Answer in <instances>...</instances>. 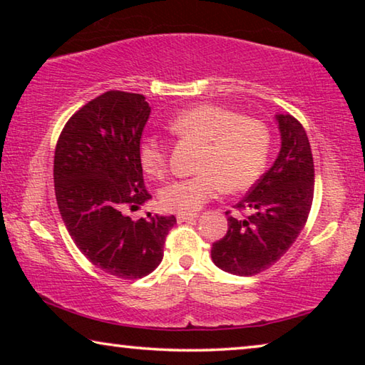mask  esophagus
I'll list each match as a JSON object with an SVG mask.
<instances>
[{
  "label": "esophagus",
  "instance_id": "34e87169",
  "mask_svg": "<svg viewBox=\"0 0 365 365\" xmlns=\"http://www.w3.org/2000/svg\"><path fill=\"white\" fill-rule=\"evenodd\" d=\"M195 220H196L195 214H178L177 215L178 224H183V222H195Z\"/></svg>",
  "mask_w": 365,
  "mask_h": 365
}]
</instances>
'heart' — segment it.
Masks as SVG:
<instances>
[{
    "instance_id": "obj_1",
    "label": "heart",
    "mask_w": 365,
    "mask_h": 365,
    "mask_svg": "<svg viewBox=\"0 0 365 365\" xmlns=\"http://www.w3.org/2000/svg\"><path fill=\"white\" fill-rule=\"evenodd\" d=\"M170 133L201 143L197 175L175 180L160 190L164 211L195 214L224 188H250L267 164L270 130L262 120L243 117L220 104L201 103L190 106L168 123ZM138 160L146 175L160 178L168 170V146L146 137L140 141Z\"/></svg>"
}]
</instances>
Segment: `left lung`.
<instances>
[{"mask_svg":"<svg viewBox=\"0 0 365 365\" xmlns=\"http://www.w3.org/2000/svg\"><path fill=\"white\" fill-rule=\"evenodd\" d=\"M282 148L272 168L238 202L245 217L228 215L224 238L212 243L219 269L251 277L274 265L299 237L314 197V160L306 130L289 114H277Z\"/></svg>","mask_w":365,"mask_h":365,"instance_id":"8db88e82","label":"left lung"}]
</instances>
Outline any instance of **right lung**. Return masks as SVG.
I'll return each instance as SVG.
<instances>
[{
    "label": "right lung",
    "instance_id": "right-lung-1",
    "mask_svg": "<svg viewBox=\"0 0 365 365\" xmlns=\"http://www.w3.org/2000/svg\"><path fill=\"white\" fill-rule=\"evenodd\" d=\"M151 108L143 95L106 91L73 114L54 151V191L73 243L88 261L119 279H143L164 256L174 215L132 220L151 195L138 160Z\"/></svg>",
    "mask_w": 365,
    "mask_h": 365
}]
</instances>
